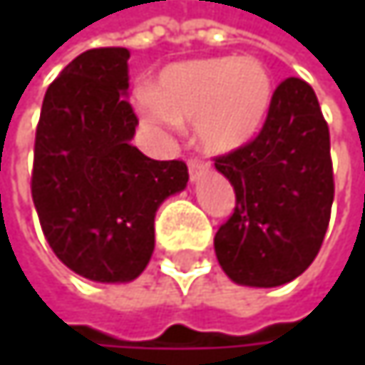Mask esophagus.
Wrapping results in <instances>:
<instances>
[{"mask_svg": "<svg viewBox=\"0 0 365 365\" xmlns=\"http://www.w3.org/2000/svg\"><path fill=\"white\" fill-rule=\"evenodd\" d=\"M187 169H190V180L192 182H198L205 173H207V165L205 163H198V160H190V165H187Z\"/></svg>", "mask_w": 365, "mask_h": 365, "instance_id": "esophagus-1", "label": "esophagus"}]
</instances>
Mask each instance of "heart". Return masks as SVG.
<instances>
[{"label": "heart", "mask_w": 365, "mask_h": 365, "mask_svg": "<svg viewBox=\"0 0 365 365\" xmlns=\"http://www.w3.org/2000/svg\"><path fill=\"white\" fill-rule=\"evenodd\" d=\"M272 101V80L254 56H211L165 67L152 88H139L135 108L156 133L194 122L202 150L228 154L259 133Z\"/></svg>", "instance_id": "1"}]
</instances>
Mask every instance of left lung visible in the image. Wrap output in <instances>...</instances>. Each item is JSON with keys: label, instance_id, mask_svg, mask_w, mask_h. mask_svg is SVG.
Masks as SVG:
<instances>
[{"label": "left lung", "instance_id": "1", "mask_svg": "<svg viewBox=\"0 0 365 365\" xmlns=\"http://www.w3.org/2000/svg\"><path fill=\"white\" fill-rule=\"evenodd\" d=\"M215 169L237 196L213 241L222 270L247 287L300 277L319 254L334 200L329 130L315 91L300 78L283 80L259 135L215 158Z\"/></svg>", "mask_w": 365, "mask_h": 365}]
</instances>
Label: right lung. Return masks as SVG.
Returning a JSON list of instances; mask_svg holds the SVG:
<instances>
[{
    "mask_svg": "<svg viewBox=\"0 0 365 365\" xmlns=\"http://www.w3.org/2000/svg\"><path fill=\"white\" fill-rule=\"evenodd\" d=\"M126 48L76 56L48 86L36 130L31 196L43 237L76 274L137 279L154 254L158 207L187 183L182 160H152L130 139Z\"/></svg>",
    "mask_w": 365,
    "mask_h": 365,
    "instance_id": "obj_1",
    "label": "right lung"
}]
</instances>
